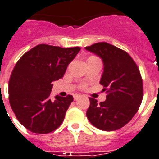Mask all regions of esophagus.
<instances>
[{"label": "esophagus", "instance_id": "esophagus-1", "mask_svg": "<svg viewBox=\"0 0 159 159\" xmlns=\"http://www.w3.org/2000/svg\"><path fill=\"white\" fill-rule=\"evenodd\" d=\"M80 97H81V95H78V94H76V95H73V99H74V100H78Z\"/></svg>", "mask_w": 159, "mask_h": 159}]
</instances>
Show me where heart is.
<instances>
[{
	"instance_id": "heart-1",
	"label": "heart",
	"mask_w": 159,
	"mask_h": 159,
	"mask_svg": "<svg viewBox=\"0 0 159 159\" xmlns=\"http://www.w3.org/2000/svg\"><path fill=\"white\" fill-rule=\"evenodd\" d=\"M91 57H92V56H91Z\"/></svg>"
}]
</instances>
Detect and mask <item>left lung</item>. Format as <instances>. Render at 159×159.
<instances>
[{"label": "left lung", "mask_w": 159, "mask_h": 159, "mask_svg": "<svg viewBox=\"0 0 159 159\" xmlns=\"http://www.w3.org/2000/svg\"><path fill=\"white\" fill-rule=\"evenodd\" d=\"M86 49L103 59L100 83L107 93L104 102L89 98L86 117L98 129L118 130L131 121L142 102L143 80L139 68L128 53L107 42L95 43Z\"/></svg>", "instance_id": "left-lung-1"}]
</instances>
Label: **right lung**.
<instances>
[{"instance_id": "right-lung-1", "label": "right lung", "mask_w": 159, "mask_h": 159, "mask_svg": "<svg viewBox=\"0 0 159 159\" xmlns=\"http://www.w3.org/2000/svg\"><path fill=\"white\" fill-rule=\"evenodd\" d=\"M81 48L37 45L18 60L9 81V101L19 122L28 131L47 134L63 122L73 95L50 100L52 82L64 77Z\"/></svg>"}]
</instances>
